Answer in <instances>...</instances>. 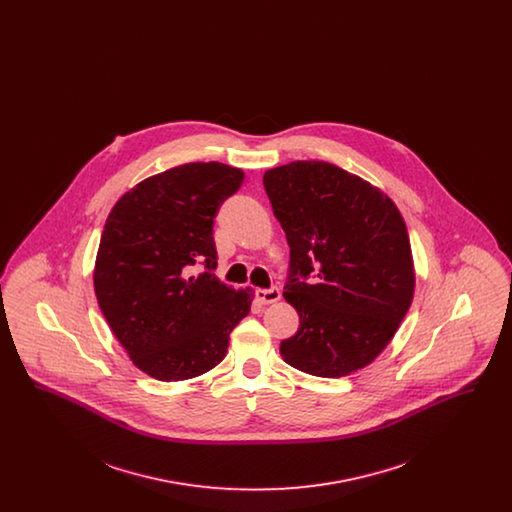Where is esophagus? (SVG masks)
<instances>
[{
	"mask_svg": "<svg viewBox=\"0 0 512 512\" xmlns=\"http://www.w3.org/2000/svg\"><path fill=\"white\" fill-rule=\"evenodd\" d=\"M255 297L261 301V303H265V305H268V303H274V301H278L280 299V290L278 288H268V290H257L255 292Z\"/></svg>",
	"mask_w": 512,
	"mask_h": 512,
	"instance_id": "1",
	"label": "esophagus"
}]
</instances>
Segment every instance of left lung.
I'll list each match as a JSON object with an SVG mask.
<instances>
[{
    "instance_id": "1",
    "label": "left lung",
    "mask_w": 512,
    "mask_h": 512,
    "mask_svg": "<svg viewBox=\"0 0 512 512\" xmlns=\"http://www.w3.org/2000/svg\"><path fill=\"white\" fill-rule=\"evenodd\" d=\"M290 245L286 301L299 315L280 343L293 368L340 378L390 343L414 293L405 220L380 188L324 161H293L263 176Z\"/></svg>"
}]
</instances>
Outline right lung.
<instances>
[{"label":"right lung","instance_id":"add662e5","mask_svg":"<svg viewBox=\"0 0 512 512\" xmlns=\"http://www.w3.org/2000/svg\"><path fill=\"white\" fill-rule=\"evenodd\" d=\"M242 182V169L186 163L136 184L107 217L94 270L99 309L151 378L178 382L219 365L251 309V290L213 274L215 217ZM197 262L206 270L194 277Z\"/></svg>","mask_w":512,"mask_h":512}]
</instances>
